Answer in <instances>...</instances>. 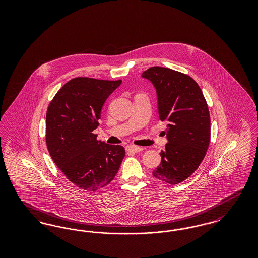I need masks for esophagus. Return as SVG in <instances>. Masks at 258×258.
I'll return each mask as SVG.
<instances>
[{
  "label": "esophagus",
  "instance_id": "1",
  "mask_svg": "<svg viewBox=\"0 0 258 258\" xmlns=\"http://www.w3.org/2000/svg\"><path fill=\"white\" fill-rule=\"evenodd\" d=\"M126 151L127 152H133V153H138V152H141L144 150V148L140 147V146H135V145H130V146H126Z\"/></svg>",
  "mask_w": 258,
  "mask_h": 258
}]
</instances>
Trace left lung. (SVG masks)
I'll list each match as a JSON object with an SVG mask.
<instances>
[{"mask_svg": "<svg viewBox=\"0 0 258 258\" xmlns=\"http://www.w3.org/2000/svg\"><path fill=\"white\" fill-rule=\"evenodd\" d=\"M143 78L155 87L160 121L167 122L168 143L154 177L167 184L183 182L197 170L210 143L208 105L197 82L171 69L152 67Z\"/></svg>", "mask_w": 258, "mask_h": 258, "instance_id": "8db88e82", "label": "left lung"}]
</instances>
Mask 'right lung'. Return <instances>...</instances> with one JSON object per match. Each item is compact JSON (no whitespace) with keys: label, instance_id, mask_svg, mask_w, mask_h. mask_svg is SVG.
Returning <instances> with one entry per match:
<instances>
[{"label":"right lung","instance_id":"add662e5","mask_svg":"<svg viewBox=\"0 0 258 258\" xmlns=\"http://www.w3.org/2000/svg\"><path fill=\"white\" fill-rule=\"evenodd\" d=\"M122 80L76 77L59 90L46 113V145L67 179L88 191L110 184L124 158V149L98 141L102 106Z\"/></svg>","mask_w":258,"mask_h":258}]
</instances>
